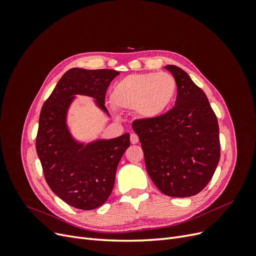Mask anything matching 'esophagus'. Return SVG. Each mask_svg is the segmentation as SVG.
Masks as SVG:
<instances>
[{"mask_svg":"<svg viewBox=\"0 0 256 256\" xmlns=\"http://www.w3.org/2000/svg\"><path fill=\"white\" fill-rule=\"evenodd\" d=\"M130 142H131V144H136L138 142V136L136 134H131Z\"/></svg>","mask_w":256,"mask_h":256,"instance_id":"34e87169","label":"esophagus"}]
</instances>
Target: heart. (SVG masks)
I'll list each match as a JSON object with an SVG mask.
<instances>
[{"label":"heart","mask_w":256,"mask_h":256,"mask_svg":"<svg viewBox=\"0 0 256 256\" xmlns=\"http://www.w3.org/2000/svg\"><path fill=\"white\" fill-rule=\"evenodd\" d=\"M176 88L174 76L168 72L130 74L114 85L110 102L115 109H134L138 118L154 120L168 109Z\"/></svg>","instance_id":"obj_1"}]
</instances>
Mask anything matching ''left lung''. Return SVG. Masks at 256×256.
Instances as JSON below:
<instances>
[{
    "mask_svg": "<svg viewBox=\"0 0 256 256\" xmlns=\"http://www.w3.org/2000/svg\"><path fill=\"white\" fill-rule=\"evenodd\" d=\"M177 85L175 106L154 120L132 122L147 173L166 196L188 198L210 182L220 160L219 125L210 104L182 68L164 67Z\"/></svg>",
    "mask_w": 256,
    "mask_h": 256,
    "instance_id": "1",
    "label": "left lung"
}]
</instances>
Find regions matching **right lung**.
<instances>
[{
    "mask_svg": "<svg viewBox=\"0 0 256 256\" xmlns=\"http://www.w3.org/2000/svg\"><path fill=\"white\" fill-rule=\"evenodd\" d=\"M120 72L112 69L72 68L60 79L40 115L36 152L44 180L65 203L92 210L109 198L118 162L130 146L129 134L84 145L76 142L66 126V114L74 95L96 99L106 114V92Z\"/></svg>",
    "mask_w": 256,
    "mask_h": 256,
    "instance_id": "right-lung-1",
    "label": "right lung"
}]
</instances>
